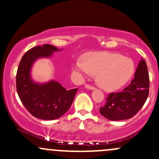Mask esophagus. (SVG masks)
I'll return each instance as SVG.
<instances>
[{
  "label": "esophagus",
  "instance_id": "esophagus-1",
  "mask_svg": "<svg viewBox=\"0 0 159 159\" xmlns=\"http://www.w3.org/2000/svg\"><path fill=\"white\" fill-rule=\"evenodd\" d=\"M85 88L86 89H89V90H95V87H93V86H92V85H89V84H86Z\"/></svg>",
  "mask_w": 159,
  "mask_h": 159
}]
</instances>
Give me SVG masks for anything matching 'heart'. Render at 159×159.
<instances>
[{
    "label": "heart",
    "instance_id": "b5f03b06",
    "mask_svg": "<svg viewBox=\"0 0 159 159\" xmlns=\"http://www.w3.org/2000/svg\"><path fill=\"white\" fill-rule=\"evenodd\" d=\"M74 70L82 78L97 75L99 87L106 91H115L125 85L135 70L134 61L123 55L110 52L89 53L74 64Z\"/></svg>",
    "mask_w": 159,
    "mask_h": 159
}]
</instances>
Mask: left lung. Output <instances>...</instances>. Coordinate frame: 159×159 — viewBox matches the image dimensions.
Here are the masks:
<instances>
[{"mask_svg":"<svg viewBox=\"0 0 159 159\" xmlns=\"http://www.w3.org/2000/svg\"><path fill=\"white\" fill-rule=\"evenodd\" d=\"M149 93V75L147 64L141 59L130 84L116 93H110L101 107L102 116L110 120H123L133 117L142 108Z\"/></svg>","mask_w":159,"mask_h":159,"instance_id":"1","label":"left lung"}]
</instances>
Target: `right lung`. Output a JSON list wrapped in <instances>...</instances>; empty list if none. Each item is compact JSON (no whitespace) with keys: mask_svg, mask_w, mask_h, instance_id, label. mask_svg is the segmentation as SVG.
Segmentation results:
<instances>
[{"mask_svg":"<svg viewBox=\"0 0 159 159\" xmlns=\"http://www.w3.org/2000/svg\"><path fill=\"white\" fill-rule=\"evenodd\" d=\"M59 49L49 44L28 50L21 58L16 75L17 92L20 100L33 116L51 120L62 116L71 106L77 89L67 90L59 82L50 80L38 83L32 80L31 70L39 58H50Z\"/></svg>","mask_w":159,"mask_h":159,"instance_id":"1","label":"right lung"}]
</instances>
